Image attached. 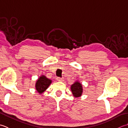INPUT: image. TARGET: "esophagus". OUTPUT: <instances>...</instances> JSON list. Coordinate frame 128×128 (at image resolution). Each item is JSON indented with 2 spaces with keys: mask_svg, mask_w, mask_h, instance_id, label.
Instances as JSON below:
<instances>
[{
  "mask_svg": "<svg viewBox=\"0 0 128 128\" xmlns=\"http://www.w3.org/2000/svg\"><path fill=\"white\" fill-rule=\"evenodd\" d=\"M57 80H58V81H63L64 80V78H61V77H57Z\"/></svg>",
  "mask_w": 128,
  "mask_h": 128,
  "instance_id": "obj_1",
  "label": "esophagus"
}]
</instances>
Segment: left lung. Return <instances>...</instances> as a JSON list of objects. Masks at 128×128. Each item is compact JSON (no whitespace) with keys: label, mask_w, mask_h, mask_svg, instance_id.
I'll return each instance as SVG.
<instances>
[{"label":"left lung","mask_w":128,"mask_h":128,"mask_svg":"<svg viewBox=\"0 0 128 128\" xmlns=\"http://www.w3.org/2000/svg\"><path fill=\"white\" fill-rule=\"evenodd\" d=\"M71 90L74 97H79L81 96L83 92L82 86L79 82H76L71 87Z\"/></svg>","instance_id":"8db88e82"}]
</instances>
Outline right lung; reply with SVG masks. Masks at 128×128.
<instances>
[{"label":"right lung","mask_w":128,"mask_h":128,"mask_svg":"<svg viewBox=\"0 0 128 128\" xmlns=\"http://www.w3.org/2000/svg\"><path fill=\"white\" fill-rule=\"evenodd\" d=\"M52 82V80L46 78L45 76L42 75L36 81V90L40 94L45 92Z\"/></svg>","instance_id":"add662e5"}]
</instances>
